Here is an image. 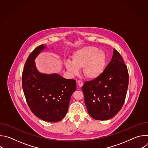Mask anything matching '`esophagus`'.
<instances>
[{
  "mask_svg": "<svg viewBox=\"0 0 148 148\" xmlns=\"http://www.w3.org/2000/svg\"><path fill=\"white\" fill-rule=\"evenodd\" d=\"M77 84H78V86L79 87H81L83 86V82L82 81H81V80H78L77 81Z\"/></svg>",
  "mask_w": 148,
  "mask_h": 148,
  "instance_id": "esophagus-1",
  "label": "esophagus"
}]
</instances>
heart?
I'll use <instances>...</instances> for the list:
<instances>
[{"mask_svg":"<svg viewBox=\"0 0 148 148\" xmlns=\"http://www.w3.org/2000/svg\"><path fill=\"white\" fill-rule=\"evenodd\" d=\"M105 62L106 56L103 51L95 47L87 46L75 51L73 55V62L70 60L66 61L65 66L73 75H77L78 69L83 68L85 77L94 79L102 73Z\"/></svg>","mask_w":148,"mask_h":148,"instance_id":"heart-1","label":"heart"}]
</instances>
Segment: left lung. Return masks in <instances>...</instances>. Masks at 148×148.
<instances>
[{"instance_id": "8db88e82", "label": "left lung", "mask_w": 148, "mask_h": 148, "mask_svg": "<svg viewBox=\"0 0 148 148\" xmlns=\"http://www.w3.org/2000/svg\"><path fill=\"white\" fill-rule=\"evenodd\" d=\"M127 67L114 49L112 60L97 78L84 84L82 90L89 115L97 120L113 118L122 108L128 87Z\"/></svg>"}]
</instances>
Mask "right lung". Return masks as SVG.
I'll return each mask as SVG.
<instances>
[{
  "label": "right lung",
  "instance_id": "right-lung-1",
  "mask_svg": "<svg viewBox=\"0 0 148 148\" xmlns=\"http://www.w3.org/2000/svg\"><path fill=\"white\" fill-rule=\"evenodd\" d=\"M45 48L43 45L37 47L28 57L22 73V87L32 112L42 120L57 122L68 111L71 96L76 90V82L57 74L38 71L34 60Z\"/></svg>",
  "mask_w": 148,
  "mask_h": 148
}]
</instances>
